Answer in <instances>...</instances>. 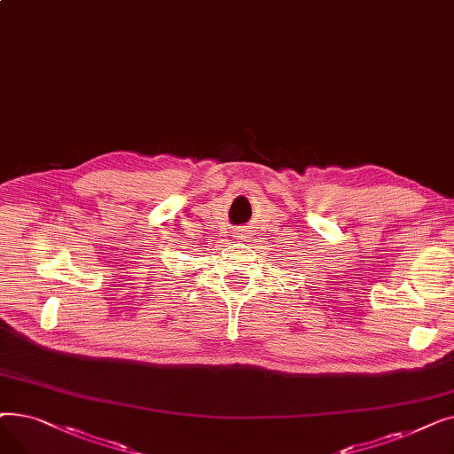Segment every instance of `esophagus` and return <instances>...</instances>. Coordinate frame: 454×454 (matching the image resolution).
Listing matches in <instances>:
<instances>
[{
  "label": "esophagus",
  "mask_w": 454,
  "mask_h": 454,
  "mask_svg": "<svg viewBox=\"0 0 454 454\" xmlns=\"http://www.w3.org/2000/svg\"><path fill=\"white\" fill-rule=\"evenodd\" d=\"M247 233H248V230H247V228H241V230H237V235H235V237H241V239H247Z\"/></svg>",
  "instance_id": "obj_1"
}]
</instances>
